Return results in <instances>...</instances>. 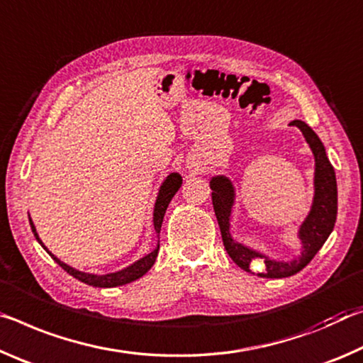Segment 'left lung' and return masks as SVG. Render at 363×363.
Here are the masks:
<instances>
[{
  "instance_id": "obj_1",
  "label": "left lung",
  "mask_w": 363,
  "mask_h": 363,
  "mask_svg": "<svg viewBox=\"0 0 363 363\" xmlns=\"http://www.w3.org/2000/svg\"><path fill=\"white\" fill-rule=\"evenodd\" d=\"M291 125L298 127L307 145L311 146L313 159H315V174H313V201L304 222L301 223L298 238L301 240V255L289 262L284 260L270 259L269 255L255 251V249L245 246L242 242L233 240L230 233V218L231 209L235 204V186L233 182L225 175H217L211 178V189H212V204L216 211V217L220 227L223 246L233 262L241 267L242 270L251 272L249 265L255 259H264L265 269L259 273L264 278H286L301 272L304 267L311 262L320 247L328 240L330 233L335 228L336 213H337V186H336V175L331 162L326 156L323 143L320 141L317 133L302 121H293Z\"/></svg>"
}]
</instances>
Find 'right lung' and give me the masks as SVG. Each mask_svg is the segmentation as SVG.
Masks as SVG:
<instances>
[{
  "label": "right lung",
  "mask_w": 363,
  "mask_h": 363,
  "mask_svg": "<svg viewBox=\"0 0 363 363\" xmlns=\"http://www.w3.org/2000/svg\"><path fill=\"white\" fill-rule=\"evenodd\" d=\"M182 175L174 174L167 175V178L162 182V185L159 188V193H157V198H156V204H154V212H152V222H154V230H156L157 238L160 233V227H162V220H164V216H165V211H167V207L170 204L172 198H174L175 193L180 189L182 186ZM30 220V227L35 238H37V241L40 242L41 246H43L45 251L51 255L52 259H55V262H57L59 265L62 267V269L69 273V275H72L77 280L85 283V284H90V286L94 288H116V286H122V284H127V283H132L135 280H138L141 278L145 273L151 269L156 262V257H157V252H159V242L154 251H151L150 254H146L145 257H141L140 260H136L132 265L125 267V269L114 272V273H104V275H96V273H86V272H80L74 269V267H70L67 264H64L62 260H59L55 254L48 251V247L43 245V241L40 240V236L37 233V230H35V225L32 222V218H28Z\"/></svg>",
  "instance_id": "add662e5"
}]
</instances>
